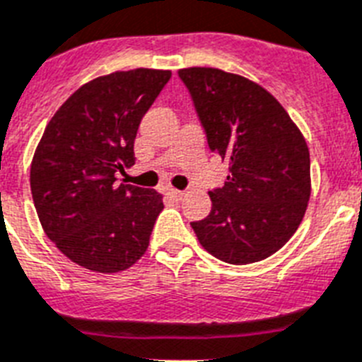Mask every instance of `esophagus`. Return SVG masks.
<instances>
[{"label":"esophagus","mask_w":362,"mask_h":362,"mask_svg":"<svg viewBox=\"0 0 362 362\" xmlns=\"http://www.w3.org/2000/svg\"><path fill=\"white\" fill-rule=\"evenodd\" d=\"M168 196L172 199H181L185 196V192H181V190H177V188H168Z\"/></svg>","instance_id":"obj_1"}]
</instances>
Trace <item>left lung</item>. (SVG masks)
I'll use <instances>...</instances> for the list:
<instances>
[{
	"label": "left lung",
	"instance_id": "obj_1",
	"mask_svg": "<svg viewBox=\"0 0 362 362\" xmlns=\"http://www.w3.org/2000/svg\"><path fill=\"white\" fill-rule=\"evenodd\" d=\"M211 151L229 163L209 192L213 209L192 222L199 244L229 264L274 255L300 228L310 198L309 148L283 105L261 85L218 68H183Z\"/></svg>",
	"mask_w": 362,
	"mask_h": 362
}]
</instances>
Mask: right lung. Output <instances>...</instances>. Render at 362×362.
Returning <instances> with one entry per match:
<instances>
[{
	"label": "right lung",
	"mask_w": 362,
	"mask_h": 362,
	"mask_svg": "<svg viewBox=\"0 0 362 362\" xmlns=\"http://www.w3.org/2000/svg\"><path fill=\"white\" fill-rule=\"evenodd\" d=\"M172 77L136 68L95 77L57 110L31 163V194L42 229L86 270L116 274L144 255L163 196L116 185L134 164L142 116Z\"/></svg>",
	"instance_id": "right-lung-1"
}]
</instances>
